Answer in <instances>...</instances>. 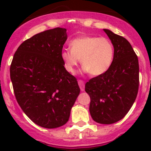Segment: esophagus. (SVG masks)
Returning a JSON list of instances; mask_svg holds the SVG:
<instances>
[{"label": "esophagus", "mask_w": 151, "mask_h": 151, "mask_svg": "<svg viewBox=\"0 0 151 151\" xmlns=\"http://www.w3.org/2000/svg\"><path fill=\"white\" fill-rule=\"evenodd\" d=\"M78 85L81 88V91H85V82L82 80H78Z\"/></svg>", "instance_id": "esophagus-1"}]
</instances>
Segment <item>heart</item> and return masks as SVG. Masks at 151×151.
<instances>
[{
  "mask_svg": "<svg viewBox=\"0 0 151 151\" xmlns=\"http://www.w3.org/2000/svg\"><path fill=\"white\" fill-rule=\"evenodd\" d=\"M70 50L61 52L66 70L71 74L81 63L84 71L92 76L102 75L110 69L114 61V48L110 40L95 36H81L70 42Z\"/></svg>",
  "mask_w": 151,
  "mask_h": 151,
  "instance_id": "heart-1",
  "label": "heart"
}]
</instances>
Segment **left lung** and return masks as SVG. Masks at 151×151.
Here are the masks:
<instances>
[{"label":"left lung","mask_w":151,"mask_h":151,"mask_svg":"<svg viewBox=\"0 0 151 151\" xmlns=\"http://www.w3.org/2000/svg\"><path fill=\"white\" fill-rule=\"evenodd\" d=\"M114 48V61L106 73L85 84L89 95V111L99 124H113L127 114L136 100L139 89V61L129 41L103 29Z\"/></svg>","instance_id":"8db88e82"}]
</instances>
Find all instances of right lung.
Masks as SVG:
<instances>
[{
    "label": "right lung",
    "mask_w": 151,
    "mask_h": 151,
    "mask_svg": "<svg viewBox=\"0 0 151 151\" xmlns=\"http://www.w3.org/2000/svg\"><path fill=\"white\" fill-rule=\"evenodd\" d=\"M66 39V29L60 27L35 34L20 45L11 64L19 105L32 122L46 129L68 122L80 93L78 81L61 59Z\"/></svg>",
    "instance_id": "obj_1"
}]
</instances>
